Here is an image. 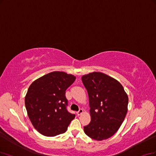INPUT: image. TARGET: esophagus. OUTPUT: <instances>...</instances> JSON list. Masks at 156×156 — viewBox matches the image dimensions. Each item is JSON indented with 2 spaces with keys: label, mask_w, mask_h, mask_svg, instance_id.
Returning a JSON list of instances; mask_svg holds the SVG:
<instances>
[{
  "label": "esophagus",
  "mask_w": 156,
  "mask_h": 156,
  "mask_svg": "<svg viewBox=\"0 0 156 156\" xmlns=\"http://www.w3.org/2000/svg\"><path fill=\"white\" fill-rule=\"evenodd\" d=\"M83 112V109H80V110L76 112V114H77L78 116H80V115H81Z\"/></svg>",
  "instance_id": "obj_1"
}]
</instances>
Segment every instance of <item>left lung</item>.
<instances>
[{"label": "left lung", "mask_w": 156, "mask_h": 156, "mask_svg": "<svg viewBox=\"0 0 156 156\" xmlns=\"http://www.w3.org/2000/svg\"><path fill=\"white\" fill-rule=\"evenodd\" d=\"M90 107V123L83 127L86 135L96 141L112 136L119 129L128 111L129 98L118 80L101 72L83 75Z\"/></svg>", "instance_id": "obj_1"}]
</instances>
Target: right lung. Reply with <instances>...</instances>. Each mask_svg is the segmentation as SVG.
Segmentation results:
<instances>
[{
  "instance_id": "obj_1",
  "label": "right lung",
  "mask_w": 156,
  "mask_h": 156,
  "mask_svg": "<svg viewBox=\"0 0 156 156\" xmlns=\"http://www.w3.org/2000/svg\"><path fill=\"white\" fill-rule=\"evenodd\" d=\"M76 76L62 71H53L37 79L25 96L28 117L40 134L53 137L66 132L75 118L66 108V89Z\"/></svg>"
}]
</instances>
